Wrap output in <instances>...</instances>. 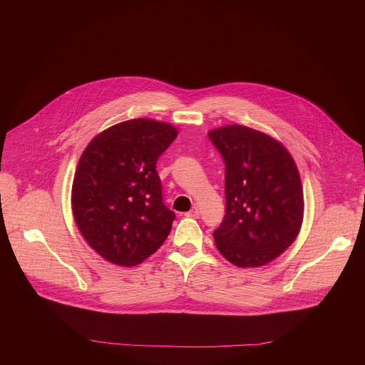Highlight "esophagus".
<instances>
[{"label": "esophagus", "mask_w": 365, "mask_h": 365, "mask_svg": "<svg viewBox=\"0 0 365 365\" xmlns=\"http://www.w3.org/2000/svg\"><path fill=\"white\" fill-rule=\"evenodd\" d=\"M187 217H192V218H199V215H200V212H199V207L197 206H193L192 210L186 214Z\"/></svg>", "instance_id": "34e87169"}]
</instances>
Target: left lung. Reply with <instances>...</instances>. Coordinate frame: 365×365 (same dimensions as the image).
<instances>
[{
    "mask_svg": "<svg viewBox=\"0 0 365 365\" xmlns=\"http://www.w3.org/2000/svg\"><path fill=\"white\" fill-rule=\"evenodd\" d=\"M225 163V217L214 231L237 267L266 266L296 240L303 221L297 168L282 143L245 125L210 131Z\"/></svg>",
    "mask_w": 365,
    "mask_h": 365,
    "instance_id": "1",
    "label": "left lung"
}]
</instances>
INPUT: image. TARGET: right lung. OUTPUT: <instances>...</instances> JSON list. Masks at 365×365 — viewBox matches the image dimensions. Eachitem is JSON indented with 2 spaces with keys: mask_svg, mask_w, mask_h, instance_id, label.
Returning <instances> with one entry per match:
<instances>
[{
  "mask_svg": "<svg viewBox=\"0 0 365 365\" xmlns=\"http://www.w3.org/2000/svg\"><path fill=\"white\" fill-rule=\"evenodd\" d=\"M178 130L148 118L115 124L82 153L72 211L86 242L107 262L135 266L168 238L175 212L163 203L155 163Z\"/></svg>",
  "mask_w": 365,
  "mask_h": 365,
  "instance_id": "add662e5",
  "label": "right lung"
}]
</instances>
